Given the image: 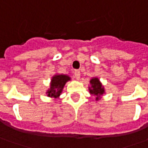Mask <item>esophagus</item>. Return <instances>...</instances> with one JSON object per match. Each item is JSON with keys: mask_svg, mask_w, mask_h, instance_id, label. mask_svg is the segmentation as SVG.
<instances>
[{"mask_svg": "<svg viewBox=\"0 0 148 148\" xmlns=\"http://www.w3.org/2000/svg\"><path fill=\"white\" fill-rule=\"evenodd\" d=\"M74 78L77 79V80H79L80 79V71L79 70H75L74 72Z\"/></svg>", "mask_w": 148, "mask_h": 148, "instance_id": "34e87169", "label": "esophagus"}]
</instances>
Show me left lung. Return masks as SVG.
Returning a JSON list of instances; mask_svg holds the SVG:
<instances>
[{"label":"left lung","instance_id":"1","mask_svg":"<svg viewBox=\"0 0 148 148\" xmlns=\"http://www.w3.org/2000/svg\"><path fill=\"white\" fill-rule=\"evenodd\" d=\"M91 87H89V92L92 95L97 96L96 100L98 101L100 99V97L105 93V88L102 86L101 83L97 78H92L90 80Z\"/></svg>","mask_w":148,"mask_h":148}]
</instances>
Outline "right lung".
<instances>
[{"label": "right lung", "instance_id": "1", "mask_svg": "<svg viewBox=\"0 0 148 148\" xmlns=\"http://www.w3.org/2000/svg\"><path fill=\"white\" fill-rule=\"evenodd\" d=\"M70 80V77L65 74H56L51 81L50 88L47 90V97L57 98L61 94L65 84Z\"/></svg>", "mask_w": 148, "mask_h": 148}]
</instances>
